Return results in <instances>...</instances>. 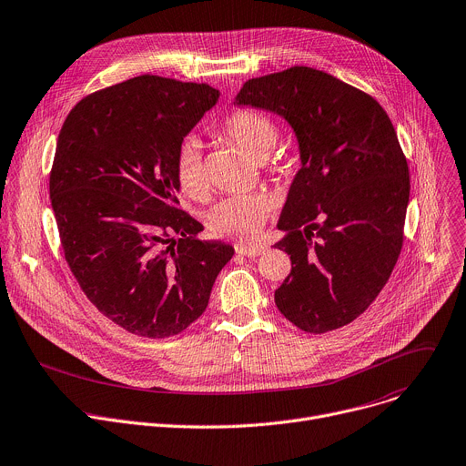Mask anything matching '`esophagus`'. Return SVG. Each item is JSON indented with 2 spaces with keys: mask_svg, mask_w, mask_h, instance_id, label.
Segmentation results:
<instances>
[{
  "mask_svg": "<svg viewBox=\"0 0 466 466\" xmlns=\"http://www.w3.org/2000/svg\"><path fill=\"white\" fill-rule=\"evenodd\" d=\"M268 250L266 245H238L236 247V252L241 257H248V258H255V257H260L264 255V252Z\"/></svg>",
  "mask_w": 466,
  "mask_h": 466,
  "instance_id": "34e87169",
  "label": "esophagus"
}]
</instances>
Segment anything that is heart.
I'll return each instance as SVG.
<instances>
[{
	"mask_svg": "<svg viewBox=\"0 0 466 466\" xmlns=\"http://www.w3.org/2000/svg\"><path fill=\"white\" fill-rule=\"evenodd\" d=\"M218 134L236 145L247 156L264 159L279 141L277 124L255 109H238L219 126ZM175 175L180 189L193 198L204 195L206 178L202 167V150L197 139H186L175 157ZM268 218V200L262 195H236L211 206L206 223L211 234L236 239L241 243L255 239L264 228Z\"/></svg>",
	"mask_w": 466,
	"mask_h": 466,
	"instance_id": "heart-1",
	"label": "heart"
}]
</instances>
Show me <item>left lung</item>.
Instances as JSON below:
<instances>
[{"label":"left lung","mask_w":466,"mask_h":466,"mask_svg":"<svg viewBox=\"0 0 466 466\" xmlns=\"http://www.w3.org/2000/svg\"><path fill=\"white\" fill-rule=\"evenodd\" d=\"M236 106L282 116L298 137L295 175L277 228L291 271L280 314L321 334L359 318L387 284L403 245L409 167L387 111L370 95L310 68L248 79Z\"/></svg>","instance_id":"left-lung-1"}]
</instances>
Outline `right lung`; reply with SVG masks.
I'll return each mask as SVG.
<instances>
[{
    "instance_id": "obj_1",
    "label": "right lung",
    "mask_w": 466,
    "mask_h": 466,
    "mask_svg": "<svg viewBox=\"0 0 466 466\" xmlns=\"http://www.w3.org/2000/svg\"><path fill=\"white\" fill-rule=\"evenodd\" d=\"M219 100L206 83L137 76L83 98L56 148L50 198L65 258L89 301L147 338L175 336L208 307L234 257L178 208L175 157Z\"/></svg>"
}]
</instances>
